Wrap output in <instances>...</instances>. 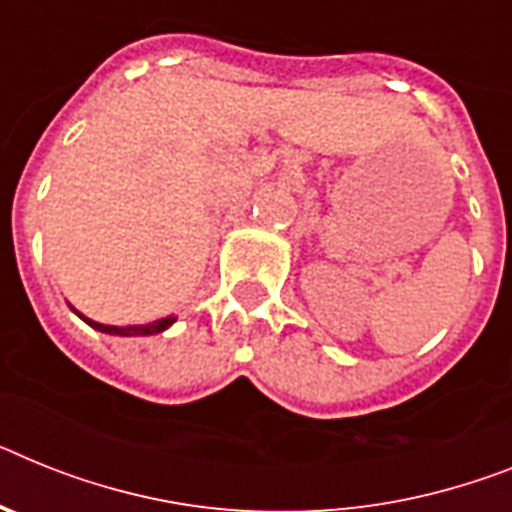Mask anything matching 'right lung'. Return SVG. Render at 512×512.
Instances as JSON below:
<instances>
[{"instance_id":"right-lung-1","label":"right lung","mask_w":512,"mask_h":512,"mask_svg":"<svg viewBox=\"0 0 512 512\" xmlns=\"http://www.w3.org/2000/svg\"><path fill=\"white\" fill-rule=\"evenodd\" d=\"M77 315H80V312H77ZM80 317L88 322L90 328L101 330V333H109V336H156V333H163V330L176 322V317L171 315V317H161V320L148 322V325H124V328H119V325H103V322L90 320V317H85V315H80Z\"/></svg>"}]
</instances>
